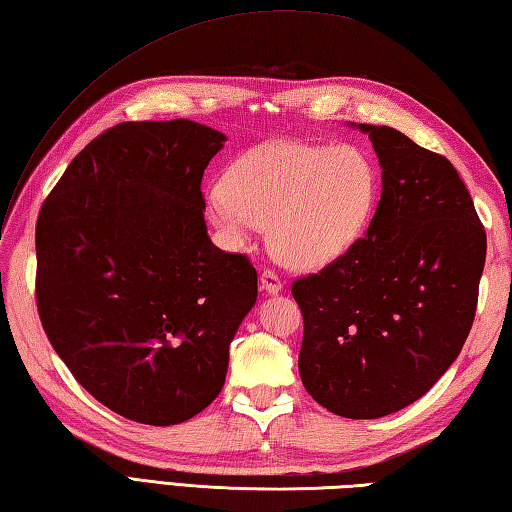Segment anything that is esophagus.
Wrapping results in <instances>:
<instances>
[{
  "label": "esophagus",
  "instance_id": "obj_1",
  "mask_svg": "<svg viewBox=\"0 0 512 512\" xmlns=\"http://www.w3.org/2000/svg\"><path fill=\"white\" fill-rule=\"evenodd\" d=\"M259 284H262V288L268 292V295H277V292H281V288H284L281 279L273 273V270H264V273L259 275Z\"/></svg>",
  "mask_w": 512,
  "mask_h": 512
}]
</instances>
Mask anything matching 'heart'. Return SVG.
Returning a JSON list of instances; mask_svg holds the SVG:
<instances>
[{
  "instance_id": "heart-1",
  "label": "heart",
  "mask_w": 512,
  "mask_h": 512,
  "mask_svg": "<svg viewBox=\"0 0 512 512\" xmlns=\"http://www.w3.org/2000/svg\"><path fill=\"white\" fill-rule=\"evenodd\" d=\"M378 193V171L361 149L270 140L228 167L209 195V217L235 246L268 226L281 264L314 270L363 237Z\"/></svg>"
}]
</instances>
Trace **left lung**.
Wrapping results in <instances>:
<instances>
[{
	"instance_id": "obj_1",
	"label": "left lung",
	"mask_w": 512,
	"mask_h": 512,
	"mask_svg": "<svg viewBox=\"0 0 512 512\" xmlns=\"http://www.w3.org/2000/svg\"><path fill=\"white\" fill-rule=\"evenodd\" d=\"M372 140L383 193L365 237L292 284L303 314L299 374L321 407L372 420L438 383L471 332L486 231L451 162L394 127Z\"/></svg>"
}]
</instances>
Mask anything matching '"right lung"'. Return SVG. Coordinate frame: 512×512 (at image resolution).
<instances>
[{"instance_id": "right-lung-1", "label": "right lung", "mask_w": 512, "mask_h": 512, "mask_svg": "<svg viewBox=\"0 0 512 512\" xmlns=\"http://www.w3.org/2000/svg\"><path fill=\"white\" fill-rule=\"evenodd\" d=\"M224 143L187 118L121 123L41 206V325L74 378L123 418L167 427L209 407L257 301L255 268L206 233L200 184Z\"/></svg>"}]
</instances>
